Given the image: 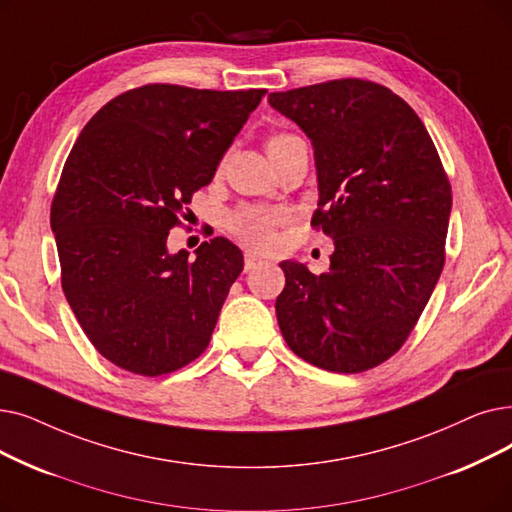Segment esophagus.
Wrapping results in <instances>:
<instances>
[{"label":"esophagus","instance_id":"esophagus-1","mask_svg":"<svg viewBox=\"0 0 512 512\" xmlns=\"http://www.w3.org/2000/svg\"><path fill=\"white\" fill-rule=\"evenodd\" d=\"M261 263H263V261H261L255 253H247V255H244V270H247V272L255 270L257 265H261Z\"/></svg>","mask_w":512,"mask_h":512}]
</instances>
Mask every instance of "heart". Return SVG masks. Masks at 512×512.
Listing matches in <instances>:
<instances>
[{
	"instance_id": "obj_1",
	"label": "heart",
	"mask_w": 512,
	"mask_h": 512,
	"mask_svg": "<svg viewBox=\"0 0 512 512\" xmlns=\"http://www.w3.org/2000/svg\"><path fill=\"white\" fill-rule=\"evenodd\" d=\"M301 138L293 136V133H276L270 138L268 150L280 148L291 142H297ZM284 221V215L278 211L261 209V207H242L230 213L228 217V230L247 247L255 251H268L276 242V228Z\"/></svg>"
}]
</instances>
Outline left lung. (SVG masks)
<instances>
[{
  "label": "left lung",
  "mask_w": 512,
  "mask_h": 512,
  "mask_svg": "<svg viewBox=\"0 0 512 512\" xmlns=\"http://www.w3.org/2000/svg\"><path fill=\"white\" fill-rule=\"evenodd\" d=\"M268 100L314 144L311 228L335 240L320 276L280 263L282 337L318 368L370 370L402 349L446 263L448 173L412 106L381 83L335 79Z\"/></svg>",
  "instance_id": "left-lung-1"
}]
</instances>
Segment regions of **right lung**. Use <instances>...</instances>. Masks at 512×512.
Masks as SVG:
<instances>
[{
    "label": "right lung",
    "instance_id": "add662e5",
    "mask_svg": "<svg viewBox=\"0 0 512 512\" xmlns=\"http://www.w3.org/2000/svg\"><path fill=\"white\" fill-rule=\"evenodd\" d=\"M265 90L148 83L104 104L64 163L50 221L60 282L77 322L115 366L161 376L201 355L242 272L226 238L167 253L192 194Z\"/></svg>",
    "mask_w": 512,
    "mask_h": 512
}]
</instances>
